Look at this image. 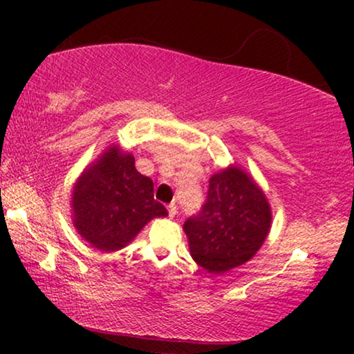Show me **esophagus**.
Returning a JSON list of instances; mask_svg holds the SVG:
<instances>
[{"label": "esophagus", "mask_w": 354, "mask_h": 354, "mask_svg": "<svg viewBox=\"0 0 354 354\" xmlns=\"http://www.w3.org/2000/svg\"><path fill=\"white\" fill-rule=\"evenodd\" d=\"M167 211H169V216H171V217L176 216L177 214V205H176V203H171V205L167 206Z\"/></svg>", "instance_id": "esophagus-1"}]
</instances>
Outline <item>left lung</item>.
Returning a JSON list of instances; mask_svg holds the SVG:
<instances>
[{
  "label": "left lung",
  "mask_w": 354,
  "mask_h": 354,
  "mask_svg": "<svg viewBox=\"0 0 354 354\" xmlns=\"http://www.w3.org/2000/svg\"><path fill=\"white\" fill-rule=\"evenodd\" d=\"M270 207L261 188L236 167L211 177L206 201L183 230L192 258L207 272H225L253 258L270 227Z\"/></svg>",
  "instance_id": "left-lung-1"
}]
</instances>
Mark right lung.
I'll use <instances>...</instances> for the list:
<instances>
[{
  "label": "right lung",
  "instance_id": "add662e5",
  "mask_svg": "<svg viewBox=\"0 0 354 354\" xmlns=\"http://www.w3.org/2000/svg\"><path fill=\"white\" fill-rule=\"evenodd\" d=\"M74 224L101 251L122 248L153 217L167 216L154 200L153 180L135 169L132 154L106 151L77 182Z\"/></svg>",
  "mask_w": 354,
  "mask_h": 354
}]
</instances>
